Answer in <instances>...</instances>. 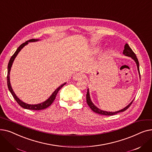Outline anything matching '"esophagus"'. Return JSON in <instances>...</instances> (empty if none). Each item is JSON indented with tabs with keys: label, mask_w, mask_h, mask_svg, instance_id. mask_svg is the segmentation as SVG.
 <instances>
[{
	"label": "esophagus",
	"mask_w": 152,
	"mask_h": 152,
	"mask_svg": "<svg viewBox=\"0 0 152 152\" xmlns=\"http://www.w3.org/2000/svg\"><path fill=\"white\" fill-rule=\"evenodd\" d=\"M83 78H84V75L82 73H77L75 75L73 76V79L75 81L80 80V79H82Z\"/></svg>",
	"instance_id": "esophagus-1"
}]
</instances>
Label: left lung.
Segmentation results:
<instances>
[{
  "mask_svg": "<svg viewBox=\"0 0 152 152\" xmlns=\"http://www.w3.org/2000/svg\"><path fill=\"white\" fill-rule=\"evenodd\" d=\"M123 54H124L126 56H128V57H131L132 59L134 60V61H135L137 64V69L139 71V73L140 74V71H139V61L138 59L136 57V55H135V53L132 51V50L131 49V47L129 46V45L127 44H126L124 45V49L123 50ZM86 102L88 104L89 107L91 108V110L94 111V112L102 115H105V116H111V115H116L117 113H119L120 112H123V111H126L127 108H128L132 104V103L133 102V101H132V102H131L129 104L127 105L126 107H125L124 108L118 111H115V112H108V111H102L101 110H100L99 108H97L95 107L94 104L92 102L91 99H90V95H89V89H87V92L86 94Z\"/></svg>",
  "mask_w": 152,
  "mask_h": 152,
  "instance_id": "obj_1",
  "label": "left lung"
}]
</instances>
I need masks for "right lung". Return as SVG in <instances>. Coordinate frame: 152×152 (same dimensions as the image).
I'll return each instance as SVG.
<instances>
[{
    "label": "right lung",
    "mask_w": 152,
    "mask_h": 152,
    "mask_svg": "<svg viewBox=\"0 0 152 152\" xmlns=\"http://www.w3.org/2000/svg\"><path fill=\"white\" fill-rule=\"evenodd\" d=\"M39 39H29L28 41H27L26 42L23 43L21 45H20L19 46V47L17 49V50H16V52L14 53V54L12 56V57L10 59V61L9 62V64H8V71H7V86H8V88H9V90L10 91V92H11L12 95H13V98L15 99V100L17 101V102L18 103V104L23 107V108L25 109H28V110H44L47 108V107H49V106H50L52 105V103H53V102L54 101V100L55 99L56 95H57L58 92L60 91V89L61 88V87L66 84V83L63 84L62 85H61L60 87H58V88L56 89L54 92L52 94L51 96L49 97V99H48L46 101H45L44 102L42 103H39V104L37 105H29V104H27V103H24L23 102H22L21 100H20L16 95L13 92V91L12 90V88L11 87L10 83V69L12 65V63L15 58V57H17V55H18V53H19V52L21 50V49L22 48L26 45V44H28V42H35V41H37Z\"/></svg>",
    "instance_id": "obj_1"
}]
</instances>
